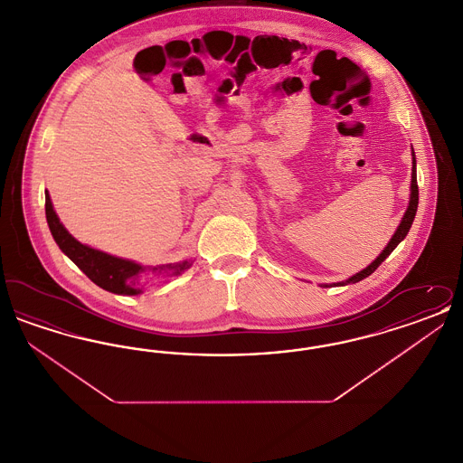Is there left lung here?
<instances>
[{
    "label": "left lung",
    "instance_id": "1",
    "mask_svg": "<svg viewBox=\"0 0 463 463\" xmlns=\"http://www.w3.org/2000/svg\"><path fill=\"white\" fill-rule=\"evenodd\" d=\"M413 149V147H411ZM413 156V159H411V163H413V168H411V185H410V203H408V208H406V212H404V215H402V219H401V223L397 225L396 232L392 234V238H391V241L387 242V246L382 250V253L374 259L372 264L368 265V267H364L363 270H359V272H355L354 276H351L349 279H345V281H340V283H333V285H321L323 288H330V287H345V285H354V283H359L361 279H364V278H368L370 274H373L374 269L378 267V265L382 264L394 250H396L397 244L402 241L404 238H406V234L410 232V227H411V223L415 221V215H417V206H419V184H417V157H415V153H411Z\"/></svg>",
    "mask_w": 463,
    "mask_h": 463
}]
</instances>
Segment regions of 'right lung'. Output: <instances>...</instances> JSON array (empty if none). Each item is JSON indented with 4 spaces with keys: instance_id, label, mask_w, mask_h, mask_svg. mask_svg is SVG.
<instances>
[{
    "instance_id": "right-lung-1",
    "label": "right lung",
    "mask_w": 463,
    "mask_h": 463,
    "mask_svg": "<svg viewBox=\"0 0 463 463\" xmlns=\"http://www.w3.org/2000/svg\"><path fill=\"white\" fill-rule=\"evenodd\" d=\"M44 212H46V222H48L50 232L55 242L59 244V248L62 250V253H66L67 257L78 265L97 287L110 293L140 295L144 293V288L140 287L142 274L151 272L156 276L172 278V276H180L193 265V260H184L176 264L146 267L128 259L114 257L106 251L95 250L89 244L78 241L76 238H72V234H69L64 223L55 213L48 191L44 193Z\"/></svg>"
}]
</instances>
